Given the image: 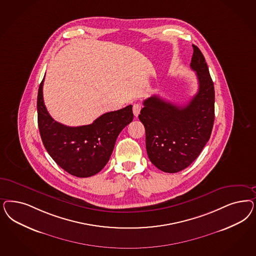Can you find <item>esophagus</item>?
Returning <instances> with one entry per match:
<instances>
[{"instance_id": "34e87169", "label": "esophagus", "mask_w": 256, "mask_h": 256, "mask_svg": "<svg viewBox=\"0 0 256 256\" xmlns=\"http://www.w3.org/2000/svg\"><path fill=\"white\" fill-rule=\"evenodd\" d=\"M140 110L141 106L140 104H134L132 106V112H134V116H138L140 115Z\"/></svg>"}]
</instances>
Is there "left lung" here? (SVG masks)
<instances>
[{
  "label": "left lung",
  "mask_w": 256,
  "mask_h": 256,
  "mask_svg": "<svg viewBox=\"0 0 256 256\" xmlns=\"http://www.w3.org/2000/svg\"><path fill=\"white\" fill-rule=\"evenodd\" d=\"M190 66L198 77L197 94L184 106L152 96L138 116L146 131L150 161L168 174L181 172L198 156L209 140L214 118V82L206 58L196 45Z\"/></svg>",
  "instance_id": "left-lung-1"
}]
</instances>
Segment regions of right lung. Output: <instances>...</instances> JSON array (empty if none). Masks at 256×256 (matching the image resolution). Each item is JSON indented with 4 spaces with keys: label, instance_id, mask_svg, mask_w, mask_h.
Returning <instances> with one entry per match:
<instances>
[{
    "label": "right lung",
    "instance_id": "right-lung-1",
    "mask_svg": "<svg viewBox=\"0 0 256 256\" xmlns=\"http://www.w3.org/2000/svg\"><path fill=\"white\" fill-rule=\"evenodd\" d=\"M43 82L44 78L38 94V124L44 147L54 162L72 175L86 178L98 174L108 164L118 136L132 122V106L108 112L93 124L70 127L56 122L48 113Z\"/></svg>",
    "mask_w": 256,
    "mask_h": 256
}]
</instances>
